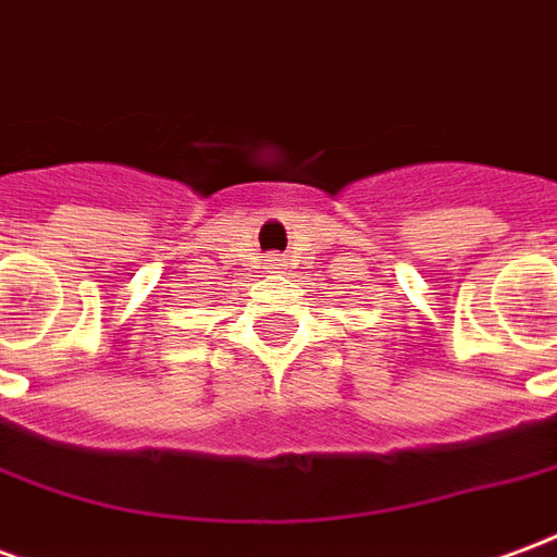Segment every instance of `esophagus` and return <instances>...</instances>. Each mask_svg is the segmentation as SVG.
I'll return each mask as SVG.
<instances>
[{"instance_id": "obj_1", "label": "esophagus", "mask_w": 557, "mask_h": 557, "mask_svg": "<svg viewBox=\"0 0 557 557\" xmlns=\"http://www.w3.org/2000/svg\"><path fill=\"white\" fill-rule=\"evenodd\" d=\"M268 262H271V265H277V259H268Z\"/></svg>"}]
</instances>
